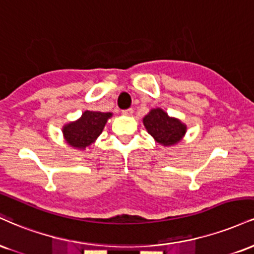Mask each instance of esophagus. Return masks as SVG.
Here are the masks:
<instances>
[{
    "instance_id": "1",
    "label": "esophagus",
    "mask_w": 254,
    "mask_h": 254,
    "mask_svg": "<svg viewBox=\"0 0 254 254\" xmlns=\"http://www.w3.org/2000/svg\"><path fill=\"white\" fill-rule=\"evenodd\" d=\"M122 114H124L125 116H130V115H133V109L129 108V109H127V110H124V112H122Z\"/></svg>"
}]
</instances>
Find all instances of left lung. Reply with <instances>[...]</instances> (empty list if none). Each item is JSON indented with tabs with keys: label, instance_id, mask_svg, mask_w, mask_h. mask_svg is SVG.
Returning a JSON list of instances; mask_svg holds the SVG:
<instances>
[{
	"label": "left lung",
	"instance_id": "obj_1",
	"mask_svg": "<svg viewBox=\"0 0 254 254\" xmlns=\"http://www.w3.org/2000/svg\"><path fill=\"white\" fill-rule=\"evenodd\" d=\"M142 124L152 138L165 147H171L181 142L188 130L184 122L170 116L162 108L151 109L142 119Z\"/></svg>",
	"mask_w": 254,
	"mask_h": 254
}]
</instances>
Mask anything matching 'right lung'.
Instances as JSON below:
<instances>
[{"label":"right lung","mask_w":254,"mask_h":254,"mask_svg":"<svg viewBox=\"0 0 254 254\" xmlns=\"http://www.w3.org/2000/svg\"><path fill=\"white\" fill-rule=\"evenodd\" d=\"M113 113L85 110L76 121H70L62 128L65 142L74 150L84 151L96 141Z\"/></svg>","instance_id":"right-lung-1"}]
</instances>
